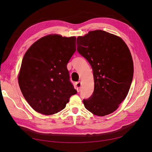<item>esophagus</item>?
<instances>
[{"label":"esophagus","instance_id":"34e87169","mask_svg":"<svg viewBox=\"0 0 152 152\" xmlns=\"http://www.w3.org/2000/svg\"><path fill=\"white\" fill-rule=\"evenodd\" d=\"M81 87V83L80 81H77V82L76 83V90L77 92H80V89Z\"/></svg>","mask_w":152,"mask_h":152}]
</instances>
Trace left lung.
<instances>
[{
    "label": "left lung",
    "mask_w": 152,
    "mask_h": 152,
    "mask_svg": "<svg viewBox=\"0 0 152 152\" xmlns=\"http://www.w3.org/2000/svg\"><path fill=\"white\" fill-rule=\"evenodd\" d=\"M77 50L91 64L94 89L83 102L98 116L114 112L126 97L134 75V64L128 46L120 37L102 30L89 31L76 40Z\"/></svg>",
    "instance_id": "obj_1"
}]
</instances>
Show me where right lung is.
I'll return each instance as SVG.
<instances>
[{"mask_svg":"<svg viewBox=\"0 0 152 152\" xmlns=\"http://www.w3.org/2000/svg\"><path fill=\"white\" fill-rule=\"evenodd\" d=\"M76 50V37L49 34L39 39L26 51L18 84L24 98L37 112L58 113L77 93L67 68Z\"/></svg>","mask_w":152,"mask_h":152,"instance_id":"1","label":"right lung"}]
</instances>
